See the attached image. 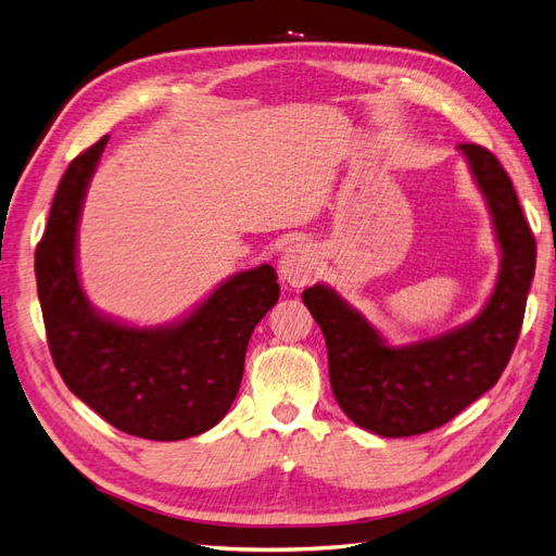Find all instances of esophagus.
<instances>
[{"mask_svg": "<svg viewBox=\"0 0 556 556\" xmlns=\"http://www.w3.org/2000/svg\"><path fill=\"white\" fill-rule=\"evenodd\" d=\"M280 278L288 282L290 288H304L306 282L313 280L317 271V255L311 245H292L285 255L280 257Z\"/></svg>", "mask_w": 556, "mask_h": 556, "instance_id": "obj_1", "label": "esophagus"}]
</instances>
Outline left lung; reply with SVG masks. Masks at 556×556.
<instances>
[{
  "label": "left lung",
  "mask_w": 556,
  "mask_h": 556,
  "mask_svg": "<svg viewBox=\"0 0 556 556\" xmlns=\"http://www.w3.org/2000/svg\"><path fill=\"white\" fill-rule=\"evenodd\" d=\"M492 215L501 264L492 296L470 323L408 345H390L348 301L317 282L306 308L327 341L331 390L357 427L387 439L427 433L492 390L525 319L535 271V241L501 162L476 143H459Z\"/></svg>",
  "instance_id": "left-lung-1"
}]
</instances>
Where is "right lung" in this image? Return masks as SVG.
Masks as SVG:
<instances>
[{
	"mask_svg": "<svg viewBox=\"0 0 556 556\" xmlns=\"http://www.w3.org/2000/svg\"><path fill=\"white\" fill-rule=\"evenodd\" d=\"M109 137L64 172L37 245L35 271L48 348L66 387L109 425L148 441H182L229 413L245 350L276 306L274 266L233 274L172 325L131 327L99 313L80 288L78 223Z\"/></svg>",
	"mask_w": 556,
	"mask_h": 556,
	"instance_id": "1",
	"label": "right lung"
}]
</instances>
